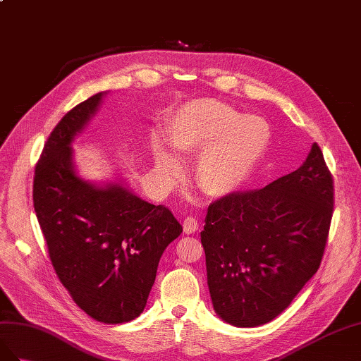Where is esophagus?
<instances>
[{"mask_svg":"<svg viewBox=\"0 0 361 361\" xmlns=\"http://www.w3.org/2000/svg\"><path fill=\"white\" fill-rule=\"evenodd\" d=\"M183 228L186 234H193L198 231V221L193 218V216H189V218L184 219L183 222Z\"/></svg>","mask_w":361,"mask_h":361,"instance_id":"1","label":"esophagus"}]
</instances>
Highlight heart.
Returning <instances> with one entry per match:
<instances>
[{
	"label": "heart",
	"instance_id": "1",
	"mask_svg": "<svg viewBox=\"0 0 361 361\" xmlns=\"http://www.w3.org/2000/svg\"><path fill=\"white\" fill-rule=\"evenodd\" d=\"M168 137L177 156L200 154L195 166L198 188L210 197H225L259 166L271 143V128L260 116L242 115L219 99L200 98L172 113ZM154 159L166 177L178 173L177 160L160 143L154 145Z\"/></svg>",
	"mask_w": 361,
	"mask_h": 361
}]
</instances>
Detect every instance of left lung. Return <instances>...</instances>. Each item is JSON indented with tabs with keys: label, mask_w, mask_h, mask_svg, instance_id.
Masks as SVG:
<instances>
[{
	"label": "left lung",
	"mask_w": 361,
	"mask_h": 361,
	"mask_svg": "<svg viewBox=\"0 0 361 361\" xmlns=\"http://www.w3.org/2000/svg\"><path fill=\"white\" fill-rule=\"evenodd\" d=\"M334 210L317 143L296 171L209 205L201 243L214 312L242 328L271 322L321 266Z\"/></svg>",
	"instance_id": "left-lung-1"
}]
</instances>
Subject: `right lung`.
Here are the masks:
<instances>
[{"instance_id": "obj_1", "label": "right lung", "mask_w": 361, "mask_h": 361, "mask_svg": "<svg viewBox=\"0 0 361 361\" xmlns=\"http://www.w3.org/2000/svg\"><path fill=\"white\" fill-rule=\"evenodd\" d=\"M104 92L61 118L35 169L33 204L60 283L90 317L136 319L147 305L166 246L183 231L164 205L140 200L119 183L81 180L72 142L95 115Z\"/></svg>"}]
</instances>
